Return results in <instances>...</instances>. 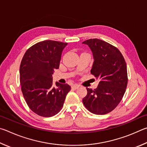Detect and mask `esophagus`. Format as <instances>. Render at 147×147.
Wrapping results in <instances>:
<instances>
[{
  "label": "esophagus",
  "instance_id": "34e87169",
  "mask_svg": "<svg viewBox=\"0 0 147 147\" xmlns=\"http://www.w3.org/2000/svg\"><path fill=\"white\" fill-rule=\"evenodd\" d=\"M79 87V84H73V85L71 86V88H74V89H77V88H78Z\"/></svg>",
  "mask_w": 147,
  "mask_h": 147
}]
</instances>
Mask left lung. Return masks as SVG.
<instances>
[{
    "instance_id": "left-lung-1",
    "label": "left lung",
    "mask_w": 147,
    "mask_h": 147,
    "mask_svg": "<svg viewBox=\"0 0 147 147\" xmlns=\"http://www.w3.org/2000/svg\"><path fill=\"white\" fill-rule=\"evenodd\" d=\"M88 45L94 56L91 74L99 79L97 88H86L83 99L86 109L94 114L112 112L121 101L128 83L127 64L118 49L104 40L93 38L83 42Z\"/></svg>"
}]
</instances>
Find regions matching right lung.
<instances>
[{
	"label": "right lung",
	"mask_w": 147,
	"mask_h": 147,
	"mask_svg": "<svg viewBox=\"0 0 147 147\" xmlns=\"http://www.w3.org/2000/svg\"><path fill=\"white\" fill-rule=\"evenodd\" d=\"M68 43L47 40L31 46L26 51L20 66V82L28 106L40 116L56 115L63 107L67 94L71 90L68 84L55 83L52 74L58 69L61 53Z\"/></svg>",
	"instance_id": "obj_1"
}]
</instances>
